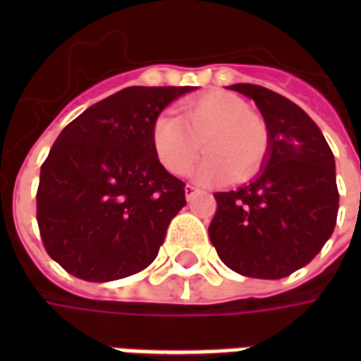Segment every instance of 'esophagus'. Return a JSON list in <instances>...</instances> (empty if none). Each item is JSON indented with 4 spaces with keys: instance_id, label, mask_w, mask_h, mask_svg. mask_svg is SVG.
<instances>
[{
    "instance_id": "esophagus-1",
    "label": "esophagus",
    "mask_w": 361,
    "mask_h": 361,
    "mask_svg": "<svg viewBox=\"0 0 361 361\" xmlns=\"http://www.w3.org/2000/svg\"><path fill=\"white\" fill-rule=\"evenodd\" d=\"M197 193H199V189H197L195 185H189V183L185 185V197H188V201H191V199H193Z\"/></svg>"
}]
</instances>
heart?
<instances>
[{
    "instance_id": "b5f03b06",
    "label": "heart",
    "mask_w": 361,
    "mask_h": 361,
    "mask_svg": "<svg viewBox=\"0 0 361 361\" xmlns=\"http://www.w3.org/2000/svg\"><path fill=\"white\" fill-rule=\"evenodd\" d=\"M152 149L160 164L173 176H183L203 150L195 180L203 183L255 176L271 145L265 119L250 111L240 96L214 90L181 106V116L160 114L150 129Z\"/></svg>"
}]
</instances>
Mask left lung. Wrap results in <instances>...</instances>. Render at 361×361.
Masks as SVG:
<instances>
[{"label": "left lung", "instance_id": "obj_1", "mask_svg": "<svg viewBox=\"0 0 361 361\" xmlns=\"http://www.w3.org/2000/svg\"><path fill=\"white\" fill-rule=\"evenodd\" d=\"M228 89L257 104L271 145L255 180L214 193L209 238L228 269L251 279H284L307 265L333 234V150L315 121L284 96L245 82Z\"/></svg>", "mask_w": 361, "mask_h": 361}]
</instances>
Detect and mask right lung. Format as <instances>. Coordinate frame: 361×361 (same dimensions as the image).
I'll return each mask as SVG.
<instances>
[{"label":"right lung","mask_w":361,"mask_h":361,"mask_svg":"<svg viewBox=\"0 0 361 361\" xmlns=\"http://www.w3.org/2000/svg\"><path fill=\"white\" fill-rule=\"evenodd\" d=\"M193 87H127L59 133L40 168L36 220L44 247L89 282L131 276L157 259L185 183L166 172L152 121Z\"/></svg>","instance_id":"add662e5"}]
</instances>
